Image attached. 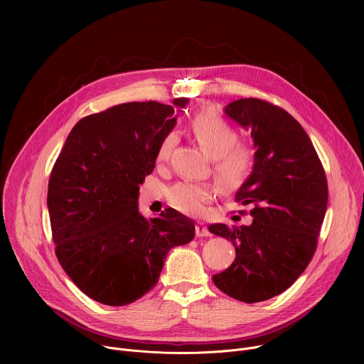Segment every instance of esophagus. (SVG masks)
<instances>
[{
    "mask_svg": "<svg viewBox=\"0 0 364 364\" xmlns=\"http://www.w3.org/2000/svg\"><path fill=\"white\" fill-rule=\"evenodd\" d=\"M196 235L198 237H204V236H212V233L207 229V226L204 223H197L196 226Z\"/></svg>",
    "mask_w": 364,
    "mask_h": 364,
    "instance_id": "esophagus-1",
    "label": "esophagus"
}]
</instances>
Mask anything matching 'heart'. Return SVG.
Masks as SVG:
<instances>
[{"instance_id":"1","label":"heart","mask_w":364,"mask_h":364,"mask_svg":"<svg viewBox=\"0 0 364 364\" xmlns=\"http://www.w3.org/2000/svg\"><path fill=\"white\" fill-rule=\"evenodd\" d=\"M188 128L197 144L212 159L213 173L223 186H237L249 176L253 154L249 146L237 144L239 134L228 121L215 112L201 111L191 118ZM176 144V132H166L155 149V161L167 163ZM218 193V186L210 181H180L170 188L168 198L177 210L200 215Z\"/></svg>"}]
</instances>
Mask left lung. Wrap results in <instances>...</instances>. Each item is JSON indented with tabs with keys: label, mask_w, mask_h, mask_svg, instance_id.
<instances>
[{
	"label": "left lung",
	"mask_w": 364,
	"mask_h": 364,
	"mask_svg": "<svg viewBox=\"0 0 364 364\" xmlns=\"http://www.w3.org/2000/svg\"><path fill=\"white\" fill-rule=\"evenodd\" d=\"M225 114L250 129L255 163L235 201L253 209L245 226L210 225L236 249L232 265L213 275L229 296L253 304L288 289L317 249L327 210L328 186L318 154L294 117L272 103L245 97Z\"/></svg>",
	"instance_id": "1"
}]
</instances>
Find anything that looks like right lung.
<instances>
[{
    "label": "right lung",
    "instance_id": "obj_1",
    "mask_svg": "<svg viewBox=\"0 0 364 364\" xmlns=\"http://www.w3.org/2000/svg\"><path fill=\"white\" fill-rule=\"evenodd\" d=\"M171 105L128 102L82 118L51 170L47 207L56 256L75 285L111 306L128 305L159 282L167 253L194 237V223L174 209L145 219L139 184L155 149L176 125Z\"/></svg>",
    "mask_w": 364,
    "mask_h": 364
}]
</instances>
